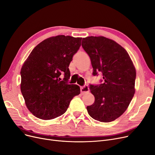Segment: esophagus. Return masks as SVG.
Returning <instances> with one entry per match:
<instances>
[{"label":"esophagus","instance_id":"obj_1","mask_svg":"<svg viewBox=\"0 0 155 155\" xmlns=\"http://www.w3.org/2000/svg\"><path fill=\"white\" fill-rule=\"evenodd\" d=\"M80 91H81L82 94H85L89 91V88L87 85H85L83 87H80Z\"/></svg>","mask_w":155,"mask_h":155}]
</instances>
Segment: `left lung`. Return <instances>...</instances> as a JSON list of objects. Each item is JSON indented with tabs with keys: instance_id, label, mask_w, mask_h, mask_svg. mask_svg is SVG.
<instances>
[{
	"instance_id": "8db88e82",
	"label": "left lung",
	"mask_w": 155,
	"mask_h": 155,
	"mask_svg": "<svg viewBox=\"0 0 155 155\" xmlns=\"http://www.w3.org/2000/svg\"><path fill=\"white\" fill-rule=\"evenodd\" d=\"M82 46L91 58L92 75L100 72L103 84L90 85L94 103L87 106L89 115L101 122H110L126 111L135 93L136 71L126 50L104 37L83 38Z\"/></svg>"
}]
</instances>
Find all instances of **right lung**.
<instances>
[{
  "mask_svg": "<svg viewBox=\"0 0 155 155\" xmlns=\"http://www.w3.org/2000/svg\"><path fill=\"white\" fill-rule=\"evenodd\" d=\"M82 38L58 35L44 40L32 50L21 70V91L28 110L35 117L51 120L62 115L80 93L68 84V68ZM64 74L61 81L60 76Z\"/></svg>",
  "mask_w": 155,
  "mask_h": 155,
  "instance_id": "1",
  "label": "right lung"
}]
</instances>
